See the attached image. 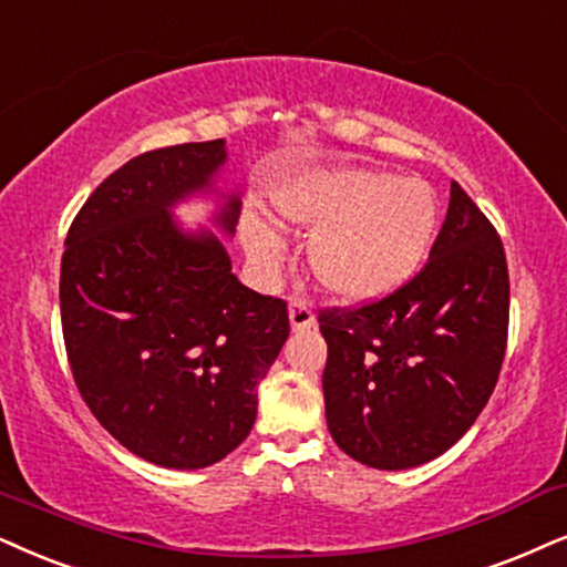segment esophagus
Returning a JSON list of instances; mask_svg holds the SVG:
<instances>
[{
	"instance_id": "1",
	"label": "esophagus",
	"mask_w": 567,
	"mask_h": 567,
	"mask_svg": "<svg viewBox=\"0 0 567 567\" xmlns=\"http://www.w3.org/2000/svg\"><path fill=\"white\" fill-rule=\"evenodd\" d=\"M288 313H290L292 332H306V329H311L313 324H317V317H313L311 306H308L303 298H292Z\"/></svg>"
}]
</instances>
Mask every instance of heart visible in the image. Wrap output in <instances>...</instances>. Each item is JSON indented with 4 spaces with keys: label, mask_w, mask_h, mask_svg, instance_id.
Listing matches in <instances>:
<instances>
[{
    "label": "heart",
    "mask_w": 567,
    "mask_h": 567,
    "mask_svg": "<svg viewBox=\"0 0 567 567\" xmlns=\"http://www.w3.org/2000/svg\"><path fill=\"white\" fill-rule=\"evenodd\" d=\"M275 204L292 225L319 230L311 243L313 275L348 300L382 298L413 277L434 240V196L421 181L386 172L317 169L285 185ZM250 259L277 267L282 238L267 221L246 225Z\"/></svg>",
    "instance_id": "b5f03b06"
}]
</instances>
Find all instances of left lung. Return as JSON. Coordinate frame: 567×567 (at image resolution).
<instances>
[{
    "instance_id": "1",
    "label": "left lung",
    "mask_w": 567,
    "mask_h": 567,
    "mask_svg": "<svg viewBox=\"0 0 567 567\" xmlns=\"http://www.w3.org/2000/svg\"><path fill=\"white\" fill-rule=\"evenodd\" d=\"M507 313L503 240L453 181L421 271L371 303L319 311L337 447L379 471L413 468L453 447L497 384Z\"/></svg>"
}]
</instances>
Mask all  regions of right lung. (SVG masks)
I'll use <instances>...</instances> for the list:
<instances>
[{"mask_svg":"<svg viewBox=\"0 0 567 567\" xmlns=\"http://www.w3.org/2000/svg\"><path fill=\"white\" fill-rule=\"evenodd\" d=\"M225 159L221 138L135 156L64 238L60 311L78 392L114 440L164 468H206L246 440L256 384L290 334L288 303L248 290L212 233H183L169 214ZM238 214L227 196V235Z\"/></svg>","mask_w":567,"mask_h":567,"instance_id":"obj_1","label":"right lung"}]
</instances>
